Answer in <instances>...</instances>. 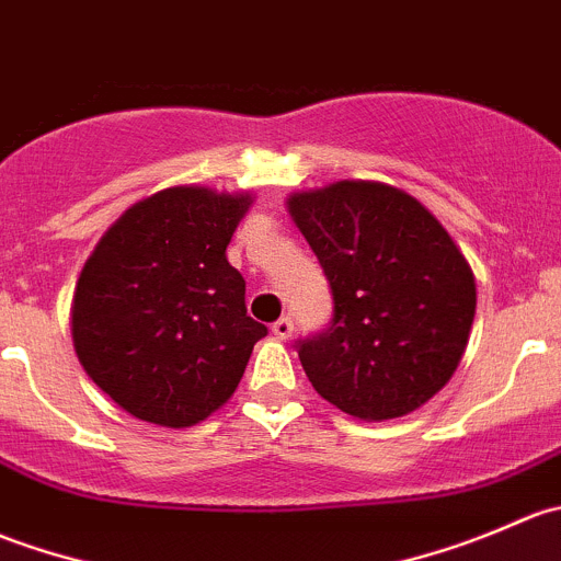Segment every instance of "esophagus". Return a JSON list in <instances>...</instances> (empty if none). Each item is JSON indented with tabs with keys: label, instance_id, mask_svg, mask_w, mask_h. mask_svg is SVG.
Masks as SVG:
<instances>
[{
	"label": "esophagus",
	"instance_id": "1",
	"mask_svg": "<svg viewBox=\"0 0 561 561\" xmlns=\"http://www.w3.org/2000/svg\"><path fill=\"white\" fill-rule=\"evenodd\" d=\"M271 333H274L276 339H282V342H285V339H290L293 336V320H290V317H279V320L271 325Z\"/></svg>",
	"mask_w": 561,
	"mask_h": 561
}]
</instances>
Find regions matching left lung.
<instances>
[{"label":"left lung","instance_id":"left-lung-1","mask_svg":"<svg viewBox=\"0 0 561 561\" xmlns=\"http://www.w3.org/2000/svg\"><path fill=\"white\" fill-rule=\"evenodd\" d=\"M331 285L328 328L296 350L317 393L360 421L426 404L454 377L474 320V276L426 206L380 181L287 201Z\"/></svg>","mask_w":561,"mask_h":561}]
</instances>
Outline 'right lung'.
I'll return each mask as SVG.
<instances>
[{"instance_id":"obj_1","label":"right lung","mask_w":561,"mask_h":561,"mask_svg":"<svg viewBox=\"0 0 561 561\" xmlns=\"http://www.w3.org/2000/svg\"><path fill=\"white\" fill-rule=\"evenodd\" d=\"M252 197L171 186L107 228L72 298V344L122 410L168 428L195 426L239 388L254 342L247 282L228 263Z\"/></svg>"}]
</instances>
